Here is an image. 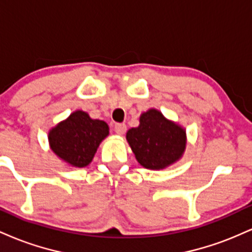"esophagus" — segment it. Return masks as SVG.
<instances>
[{"instance_id": "1", "label": "esophagus", "mask_w": 252, "mask_h": 252, "mask_svg": "<svg viewBox=\"0 0 252 252\" xmlns=\"http://www.w3.org/2000/svg\"><path fill=\"white\" fill-rule=\"evenodd\" d=\"M115 132H116L117 135H124L126 131V126L124 123H117L115 124Z\"/></svg>"}]
</instances>
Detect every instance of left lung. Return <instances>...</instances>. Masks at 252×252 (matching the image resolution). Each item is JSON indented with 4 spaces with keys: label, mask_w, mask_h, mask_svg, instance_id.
Listing matches in <instances>:
<instances>
[{
    "label": "left lung",
    "mask_w": 252,
    "mask_h": 252,
    "mask_svg": "<svg viewBox=\"0 0 252 252\" xmlns=\"http://www.w3.org/2000/svg\"><path fill=\"white\" fill-rule=\"evenodd\" d=\"M126 141L141 166L163 169L180 160L186 149V130L150 109L140 117V126L126 132Z\"/></svg>",
    "instance_id": "obj_1"
}]
</instances>
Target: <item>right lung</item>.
Segmentation results:
<instances>
[{
    "label": "right lung",
    "mask_w": 252,
    "mask_h": 252,
    "mask_svg": "<svg viewBox=\"0 0 252 252\" xmlns=\"http://www.w3.org/2000/svg\"><path fill=\"white\" fill-rule=\"evenodd\" d=\"M109 126L104 121L92 120L88 112L77 110L48 132L51 149L58 158L73 167L88 166L106 136Z\"/></svg>",
    "instance_id": "1"
}]
</instances>
